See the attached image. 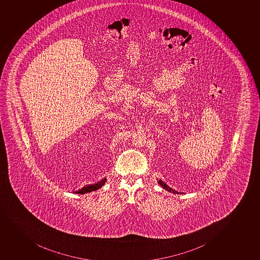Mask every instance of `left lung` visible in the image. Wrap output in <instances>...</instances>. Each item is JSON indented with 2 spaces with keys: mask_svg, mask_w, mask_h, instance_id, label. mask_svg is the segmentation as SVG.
Instances as JSON below:
<instances>
[{
  "mask_svg": "<svg viewBox=\"0 0 260 260\" xmlns=\"http://www.w3.org/2000/svg\"><path fill=\"white\" fill-rule=\"evenodd\" d=\"M159 185L162 187V188L165 189L166 191H170V192H172V193L175 194H181V192H179V191H175V190H174V189L171 188L170 186H168L167 184L165 183L164 181H161V179L159 180L158 181Z\"/></svg>",
  "mask_w": 260,
  "mask_h": 260,
  "instance_id": "left-lung-1",
  "label": "left lung"
}]
</instances>
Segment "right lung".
Returning a JSON list of instances; mask_svg holds the SVG:
<instances>
[{
  "mask_svg": "<svg viewBox=\"0 0 260 260\" xmlns=\"http://www.w3.org/2000/svg\"><path fill=\"white\" fill-rule=\"evenodd\" d=\"M107 181V178L102 179L101 181L96 182V183L90 184L88 186H85L82 189H80L79 191H76L75 193L85 194L90 191H96L98 189L101 188L102 186H104V184Z\"/></svg>",
  "mask_w": 260,
  "mask_h": 260,
  "instance_id": "add662e5",
  "label": "right lung"
}]
</instances>
